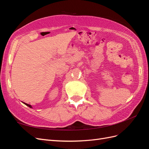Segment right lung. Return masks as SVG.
<instances>
[{"label":"right lung","mask_w":149,"mask_h":149,"mask_svg":"<svg viewBox=\"0 0 149 149\" xmlns=\"http://www.w3.org/2000/svg\"><path fill=\"white\" fill-rule=\"evenodd\" d=\"M24 104H25L26 106H27L30 107V108H32V107H31V105H30V104H26V103H25V102H24Z\"/></svg>","instance_id":"right-lung-1"}]
</instances>
